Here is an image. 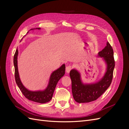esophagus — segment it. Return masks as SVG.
<instances>
[{"mask_svg":"<svg viewBox=\"0 0 129 129\" xmlns=\"http://www.w3.org/2000/svg\"><path fill=\"white\" fill-rule=\"evenodd\" d=\"M72 69V67L71 66H67L66 68V72L67 73H70V71H71Z\"/></svg>","mask_w":129,"mask_h":129,"instance_id":"esophagus-1","label":"esophagus"}]
</instances>
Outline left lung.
I'll return each mask as SVG.
<instances>
[{
	"instance_id": "1",
	"label": "left lung",
	"mask_w": 129,
	"mask_h": 129,
	"mask_svg": "<svg viewBox=\"0 0 129 129\" xmlns=\"http://www.w3.org/2000/svg\"><path fill=\"white\" fill-rule=\"evenodd\" d=\"M98 57L102 58L107 68L103 76L97 82L84 83L81 74L77 69H73L70 72L73 96L77 103H88L96 100L110 85L115 63L114 51L109 42L104 48L99 52Z\"/></svg>"
}]
</instances>
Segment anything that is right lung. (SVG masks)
<instances>
[{
    "mask_svg": "<svg viewBox=\"0 0 129 129\" xmlns=\"http://www.w3.org/2000/svg\"><path fill=\"white\" fill-rule=\"evenodd\" d=\"M41 29L40 28H32L30 30L34 29ZM28 33V32L26 34ZM25 37V36H24ZM22 40V39L21 40ZM18 49H17L14 54L13 63L15 69V80L16 83L21 91L23 93L26 98L30 101H33L35 102L39 103H45L49 102L52 100L53 95V93L56 87V85L61 78L65 74V64H63L60 68L53 72L50 76L48 84L46 88L43 90L31 91L27 89L22 83L21 80L19 76V74L18 68Z\"/></svg>",
    "mask_w": 129,
    "mask_h": 129,
    "instance_id": "obj_1",
    "label": "right lung"
}]
</instances>
